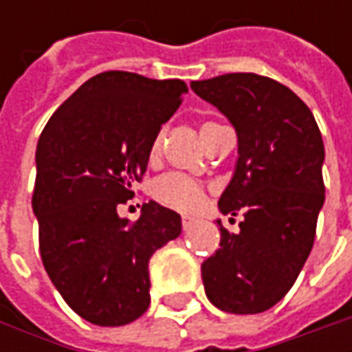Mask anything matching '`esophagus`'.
<instances>
[{"mask_svg":"<svg viewBox=\"0 0 352 352\" xmlns=\"http://www.w3.org/2000/svg\"><path fill=\"white\" fill-rule=\"evenodd\" d=\"M194 223H196V221H194L192 217H182V229H184V231H190V229L194 227Z\"/></svg>","mask_w":352,"mask_h":352,"instance_id":"obj_1","label":"esophagus"}]
</instances>
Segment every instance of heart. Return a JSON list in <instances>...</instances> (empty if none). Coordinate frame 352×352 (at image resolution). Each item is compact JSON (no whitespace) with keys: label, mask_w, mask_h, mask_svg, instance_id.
<instances>
[{"label":"heart","mask_w":352,"mask_h":352,"mask_svg":"<svg viewBox=\"0 0 352 352\" xmlns=\"http://www.w3.org/2000/svg\"><path fill=\"white\" fill-rule=\"evenodd\" d=\"M217 123L208 121L201 125V139L210 133L211 129L215 127ZM160 146H162V133H158L155 137V141L151 142V148H148V160L153 162L160 155ZM153 197H155L158 204H162L164 208L170 210L184 211V213H190V211H196L201 204H204V197H206V188L201 184L186 176V174H178V172H170L164 174L160 178H156L153 184Z\"/></svg>","instance_id":"1"}]
</instances>
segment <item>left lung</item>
Listing matches in <instances>:
<instances>
[{
    "label": "left lung",
    "mask_w": 352,
    "mask_h": 352,
    "mask_svg": "<svg viewBox=\"0 0 352 352\" xmlns=\"http://www.w3.org/2000/svg\"><path fill=\"white\" fill-rule=\"evenodd\" d=\"M192 89L235 127L239 158L219 211L245 217L239 233L217 219L219 249L201 264L206 296L229 314H261L290 292L314 247L323 139L309 107L272 78L236 72Z\"/></svg>",
    "instance_id": "1"
}]
</instances>
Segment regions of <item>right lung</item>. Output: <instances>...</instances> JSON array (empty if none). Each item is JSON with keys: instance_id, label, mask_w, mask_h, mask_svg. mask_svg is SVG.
Returning <instances> with one entry per match:
<instances>
[{"instance_id": "obj_1", "label": "right lung", "mask_w": 352, "mask_h": 352, "mask_svg": "<svg viewBox=\"0 0 352 352\" xmlns=\"http://www.w3.org/2000/svg\"><path fill=\"white\" fill-rule=\"evenodd\" d=\"M182 80L133 72L89 78L48 119L36 144L33 211L48 278L80 318L102 327L139 319L151 304L148 261L182 233L176 211L142 204L129 221L148 148L180 107Z\"/></svg>"}]
</instances>
